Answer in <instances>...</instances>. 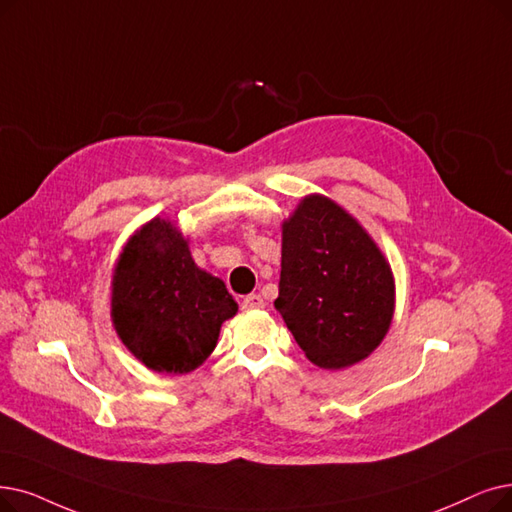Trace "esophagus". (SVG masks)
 Returning <instances> with one entry per match:
<instances>
[{
    "mask_svg": "<svg viewBox=\"0 0 512 512\" xmlns=\"http://www.w3.org/2000/svg\"><path fill=\"white\" fill-rule=\"evenodd\" d=\"M265 307V301L261 295H249L242 299V309H261Z\"/></svg>",
    "mask_w": 512,
    "mask_h": 512,
    "instance_id": "34e87169",
    "label": "esophagus"
}]
</instances>
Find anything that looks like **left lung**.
I'll use <instances>...</instances> for the list:
<instances>
[{"instance_id":"8db88e82","label":"left lung","mask_w":512,"mask_h":512,"mask_svg":"<svg viewBox=\"0 0 512 512\" xmlns=\"http://www.w3.org/2000/svg\"><path fill=\"white\" fill-rule=\"evenodd\" d=\"M274 305L309 362L341 370L385 339L395 309L393 272L358 219L309 194L282 224Z\"/></svg>"}]
</instances>
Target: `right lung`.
<instances>
[{
    "instance_id": "right-lung-1",
    "label": "right lung",
    "mask_w": 512,
    "mask_h": 512,
    "mask_svg": "<svg viewBox=\"0 0 512 512\" xmlns=\"http://www.w3.org/2000/svg\"><path fill=\"white\" fill-rule=\"evenodd\" d=\"M236 311L224 280L198 268L173 221L154 217L127 240L113 274L110 318L146 368L192 372L209 358L221 324Z\"/></svg>"
}]
</instances>
